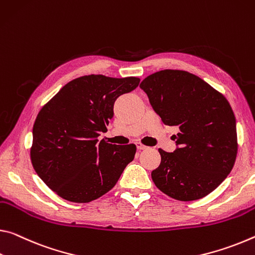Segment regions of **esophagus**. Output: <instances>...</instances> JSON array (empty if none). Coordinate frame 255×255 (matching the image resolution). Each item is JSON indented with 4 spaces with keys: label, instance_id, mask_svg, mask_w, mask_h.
<instances>
[{
    "label": "esophagus",
    "instance_id": "obj_1",
    "mask_svg": "<svg viewBox=\"0 0 255 255\" xmlns=\"http://www.w3.org/2000/svg\"><path fill=\"white\" fill-rule=\"evenodd\" d=\"M136 147L138 151H143V149L147 148V146H145V145H143L142 143H136Z\"/></svg>",
    "mask_w": 255,
    "mask_h": 255
}]
</instances>
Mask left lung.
<instances>
[{
	"label": "left lung",
	"mask_w": 255,
	"mask_h": 255,
	"mask_svg": "<svg viewBox=\"0 0 255 255\" xmlns=\"http://www.w3.org/2000/svg\"><path fill=\"white\" fill-rule=\"evenodd\" d=\"M139 87L164 125L176 126V149H159L152 179L179 201L207 196L232 171L237 154L236 119L228 101L203 79L183 70H161Z\"/></svg>",
	"instance_id": "1"
}]
</instances>
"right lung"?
I'll return each mask as SVG.
<instances>
[{"instance_id":"right-lung-1","label":"right lung","mask_w":255,"mask_h":255,"mask_svg":"<svg viewBox=\"0 0 255 255\" xmlns=\"http://www.w3.org/2000/svg\"><path fill=\"white\" fill-rule=\"evenodd\" d=\"M139 78L90 75L76 78L42 108L33 127L30 159L39 178L62 199L87 203L108 193L134 160V144L99 140L120 95Z\"/></svg>"}]
</instances>
